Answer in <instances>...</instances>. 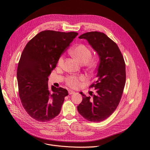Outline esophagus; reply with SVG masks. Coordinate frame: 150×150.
Here are the masks:
<instances>
[{
	"label": "esophagus",
	"mask_w": 150,
	"mask_h": 150,
	"mask_svg": "<svg viewBox=\"0 0 150 150\" xmlns=\"http://www.w3.org/2000/svg\"><path fill=\"white\" fill-rule=\"evenodd\" d=\"M69 95H72V94H74V93H75V92L74 91H72V90H69Z\"/></svg>",
	"instance_id": "34e87169"
}]
</instances>
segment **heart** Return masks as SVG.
Instances as JSON below:
<instances>
[{
    "mask_svg": "<svg viewBox=\"0 0 150 150\" xmlns=\"http://www.w3.org/2000/svg\"><path fill=\"white\" fill-rule=\"evenodd\" d=\"M70 54L75 58L81 64H84L85 66L89 69H95L97 66V60L91 58L92 52L88 47L84 44H79L74 47L70 50ZM64 62L63 55L59 58L58 64L61 65ZM83 76L76 77L75 76H69L67 79V84L71 88H76L80 86V81L83 80Z\"/></svg>",
    "mask_w": 150,
    "mask_h": 150,
    "instance_id": "b5f03b06",
    "label": "heart"
}]
</instances>
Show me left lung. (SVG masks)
I'll return each mask as SVG.
<instances>
[{"label":"left lung","instance_id":"left-lung-1","mask_svg":"<svg viewBox=\"0 0 150 150\" xmlns=\"http://www.w3.org/2000/svg\"><path fill=\"white\" fill-rule=\"evenodd\" d=\"M99 57L97 80L90 87L97 91L96 95L86 97L82 92L78 112L90 122H100L111 115L122 98L126 82L125 63L115 42L105 33L91 31L81 35Z\"/></svg>","mask_w":150,"mask_h":150}]
</instances>
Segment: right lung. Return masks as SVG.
Wrapping results in <instances>:
<instances>
[{"label": "right lung", "instance_id": "1", "mask_svg": "<svg viewBox=\"0 0 150 150\" xmlns=\"http://www.w3.org/2000/svg\"><path fill=\"white\" fill-rule=\"evenodd\" d=\"M76 32L45 30L27 44L19 62L17 80L22 105L31 117L48 122L57 116L68 96L66 89L48 86L49 76Z\"/></svg>", "mask_w": 150, "mask_h": 150}]
</instances>
